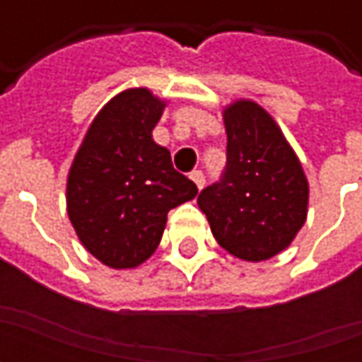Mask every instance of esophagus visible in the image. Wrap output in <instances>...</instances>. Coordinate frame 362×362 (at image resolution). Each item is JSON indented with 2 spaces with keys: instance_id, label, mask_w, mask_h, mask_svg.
<instances>
[{
  "instance_id": "obj_1",
  "label": "esophagus",
  "mask_w": 362,
  "mask_h": 362,
  "mask_svg": "<svg viewBox=\"0 0 362 362\" xmlns=\"http://www.w3.org/2000/svg\"><path fill=\"white\" fill-rule=\"evenodd\" d=\"M189 178L194 180V184L197 186V189H202L204 188V184H205V176L202 170H194V173H189Z\"/></svg>"
}]
</instances>
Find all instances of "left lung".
I'll return each instance as SVG.
<instances>
[{
  "label": "left lung",
  "instance_id": "8db88e82",
  "mask_svg": "<svg viewBox=\"0 0 362 362\" xmlns=\"http://www.w3.org/2000/svg\"><path fill=\"white\" fill-rule=\"evenodd\" d=\"M227 166L197 205L215 240L236 258L262 262L293 243L306 221L308 182L275 119L259 104L236 100L223 112Z\"/></svg>",
  "mask_w": 362,
  "mask_h": 362
}]
</instances>
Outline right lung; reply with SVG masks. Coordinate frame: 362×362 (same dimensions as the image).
Here are the masks:
<instances>
[{
  "label": "right lung",
  "instance_id": "obj_1",
  "mask_svg": "<svg viewBox=\"0 0 362 362\" xmlns=\"http://www.w3.org/2000/svg\"><path fill=\"white\" fill-rule=\"evenodd\" d=\"M165 103L127 89L96 114L67 176V215L83 246L114 269L137 267L157 250L166 215L197 186L153 141Z\"/></svg>",
  "mask_w": 362,
  "mask_h": 362
}]
</instances>
